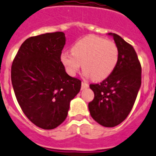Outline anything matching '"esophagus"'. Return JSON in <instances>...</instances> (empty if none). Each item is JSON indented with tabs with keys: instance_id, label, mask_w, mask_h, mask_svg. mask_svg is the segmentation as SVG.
<instances>
[{
	"instance_id": "obj_1",
	"label": "esophagus",
	"mask_w": 156,
	"mask_h": 156,
	"mask_svg": "<svg viewBox=\"0 0 156 156\" xmlns=\"http://www.w3.org/2000/svg\"><path fill=\"white\" fill-rule=\"evenodd\" d=\"M89 87V85L87 83H85V82H83L82 83V89H86L87 87Z\"/></svg>"
}]
</instances>
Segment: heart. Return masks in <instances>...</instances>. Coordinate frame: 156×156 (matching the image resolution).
Masks as SVG:
<instances>
[{
  "instance_id": "heart-1",
  "label": "heart",
  "mask_w": 156,
  "mask_h": 156,
  "mask_svg": "<svg viewBox=\"0 0 156 156\" xmlns=\"http://www.w3.org/2000/svg\"><path fill=\"white\" fill-rule=\"evenodd\" d=\"M60 60L71 76L76 75L83 63L85 76H92L95 81H102L116 68L119 50L112 41L96 35H87L75 43L71 53H62Z\"/></svg>"
}]
</instances>
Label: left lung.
<instances>
[{"label": "left lung", "instance_id": "8db88e82", "mask_svg": "<svg viewBox=\"0 0 156 156\" xmlns=\"http://www.w3.org/2000/svg\"><path fill=\"white\" fill-rule=\"evenodd\" d=\"M119 50L114 72L99 84H90L94 99L88 103L90 114L105 127H114L127 117L141 85V67L135 49L122 37L108 33Z\"/></svg>", "mask_w": 156, "mask_h": 156}]
</instances>
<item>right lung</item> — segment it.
Segmentation results:
<instances>
[{"label": "right lung", "mask_w": 156, "mask_h": 156, "mask_svg": "<svg viewBox=\"0 0 156 156\" xmlns=\"http://www.w3.org/2000/svg\"><path fill=\"white\" fill-rule=\"evenodd\" d=\"M63 32L30 37L23 43L11 67V83L20 107L34 125L55 129L68 116L81 81L70 77L60 60Z\"/></svg>", "instance_id": "1"}]
</instances>
